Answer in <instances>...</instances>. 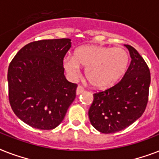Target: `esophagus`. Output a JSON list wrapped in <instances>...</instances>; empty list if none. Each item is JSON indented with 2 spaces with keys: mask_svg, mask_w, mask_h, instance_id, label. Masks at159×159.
<instances>
[{
  "mask_svg": "<svg viewBox=\"0 0 159 159\" xmlns=\"http://www.w3.org/2000/svg\"><path fill=\"white\" fill-rule=\"evenodd\" d=\"M83 92H84V89H83V88H82L81 86H78V87H77V91H76V93H77V95H80Z\"/></svg>",
  "mask_w": 159,
  "mask_h": 159,
  "instance_id": "esophagus-1",
  "label": "esophagus"
}]
</instances>
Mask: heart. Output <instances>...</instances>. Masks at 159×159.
Masks as SVG:
<instances>
[{
  "instance_id": "b5f03b06",
  "label": "heart",
  "mask_w": 159,
  "mask_h": 159,
  "mask_svg": "<svg viewBox=\"0 0 159 159\" xmlns=\"http://www.w3.org/2000/svg\"><path fill=\"white\" fill-rule=\"evenodd\" d=\"M127 51L120 47L86 45L77 48L73 57L63 60L66 71L72 77L79 73V66L86 67V78L97 89L113 87L123 77L129 63Z\"/></svg>"
}]
</instances>
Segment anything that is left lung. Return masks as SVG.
Listing matches in <instances>:
<instances>
[{"mask_svg":"<svg viewBox=\"0 0 159 159\" xmlns=\"http://www.w3.org/2000/svg\"><path fill=\"white\" fill-rule=\"evenodd\" d=\"M131 62L123 78L106 91L93 94L88 111L90 121L104 134L120 131L137 120L145 111L150 85L148 65L132 46L126 44Z\"/></svg>","mask_w":159,"mask_h":159,"instance_id":"left-lung-1","label":"left lung"}]
</instances>
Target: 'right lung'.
<instances>
[{
    "label": "right lung",
    "mask_w": 159,
    "mask_h": 159,
    "mask_svg": "<svg viewBox=\"0 0 159 159\" xmlns=\"http://www.w3.org/2000/svg\"><path fill=\"white\" fill-rule=\"evenodd\" d=\"M70 39L34 41L9 65V102L16 116L31 127L56 128L76 97L77 85L64 76L63 58Z\"/></svg>",
    "instance_id": "right-lung-1"
}]
</instances>
